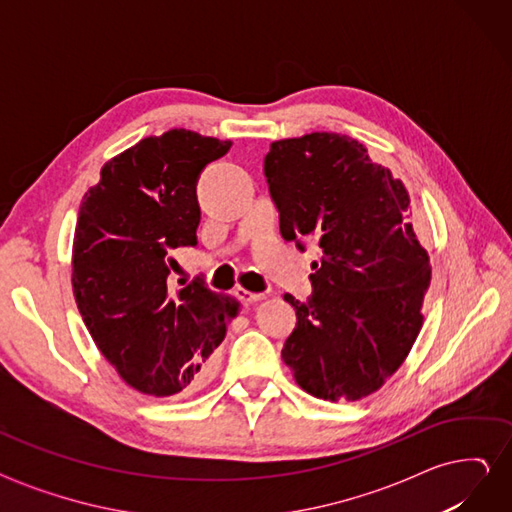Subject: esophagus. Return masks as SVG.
<instances>
[{"label": "esophagus", "instance_id": "34e87169", "mask_svg": "<svg viewBox=\"0 0 512 512\" xmlns=\"http://www.w3.org/2000/svg\"><path fill=\"white\" fill-rule=\"evenodd\" d=\"M235 294H237V299H239L241 303H245V305H252V303H258V301L265 299V294L250 292V290H245V288H237Z\"/></svg>", "mask_w": 512, "mask_h": 512}]
</instances>
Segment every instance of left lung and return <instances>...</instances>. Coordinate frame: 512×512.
<instances>
[{"instance_id": "left-lung-1", "label": "left lung", "mask_w": 512, "mask_h": 512, "mask_svg": "<svg viewBox=\"0 0 512 512\" xmlns=\"http://www.w3.org/2000/svg\"><path fill=\"white\" fill-rule=\"evenodd\" d=\"M265 177L286 241L318 245L312 297L284 299L297 327L282 348L303 391L356 401L378 391L423 327L429 256L412 228L404 183L344 134L271 143Z\"/></svg>"}]
</instances>
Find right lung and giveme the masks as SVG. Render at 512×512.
Here are the masks:
<instances>
[{
	"label": "right lung",
	"instance_id": "right-lung-1",
	"mask_svg": "<svg viewBox=\"0 0 512 512\" xmlns=\"http://www.w3.org/2000/svg\"><path fill=\"white\" fill-rule=\"evenodd\" d=\"M230 141L168 130L106 162L79 209L72 290L85 327L117 374L153 397L188 395L211 374L239 303L203 280L168 284L179 247L196 245V183Z\"/></svg>",
	"mask_w": 512,
	"mask_h": 512
}]
</instances>
